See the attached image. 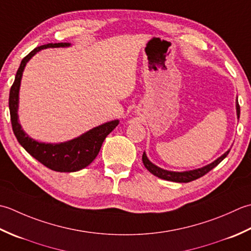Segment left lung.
Returning <instances> with one entry per match:
<instances>
[{"instance_id":"1","label":"left lung","mask_w":251,"mask_h":251,"mask_svg":"<svg viewBox=\"0 0 251 251\" xmlns=\"http://www.w3.org/2000/svg\"><path fill=\"white\" fill-rule=\"evenodd\" d=\"M236 112H237V118L239 119V114H240V108H239V105H238V100H236ZM229 152V150L224 152V154L219 157L217 160H214L213 162H211L210 165H207L202 168H199V169H195V170H191V171H183V172H175V171H168V170H163V169L159 168L155 166L154 163L151 162L150 159H148L145 151L143 152V156H142V160L143 163H144L145 168L147 169L148 171H150L151 175H154L158 177L162 178V180H167V181H172V182H177V183H188L191 181L196 180V178L201 177L202 176L206 175L214 167H217L220 162H221L224 158H226Z\"/></svg>"}]
</instances>
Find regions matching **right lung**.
<instances>
[{"label": "right lung", "mask_w": 251, "mask_h": 251, "mask_svg": "<svg viewBox=\"0 0 251 251\" xmlns=\"http://www.w3.org/2000/svg\"><path fill=\"white\" fill-rule=\"evenodd\" d=\"M69 45L70 43H49L41 45L31 50L20 63L15 81L11 91H9L8 100L12 127L19 144L42 165L57 172H75L88 167L99 155L106 136L119 124V120L106 122L104 125L93 127L92 130L85 132L84 134L75 137L74 140L59 143V144H50V143L47 144V143L35 141L29 137V135L25 134L22 129V126L18 121L17 110L20 81H22L25 64L41 50L49 48H67Z\"/></svg>", "instance_id": "right-lung-1"}]
</instances>
